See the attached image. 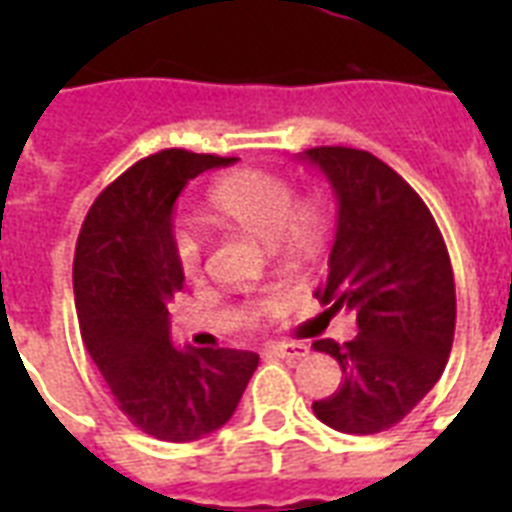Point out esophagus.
Masks as SVG:
<instances>
[{
    "instance_id": "1",
    "label": "esophagus",
    "mask_w": 512,
    "mask_h": 512,
    "mask_svg": "<svg viewBox=\"0 0 512 512\" xmlns=\"http://www.w3.org/2000/svg\"><path fill=\"white\" fill-rule=\"evenodd\" d=\"M265 353H268V356L284 358V361H297V358L308 356L311 350H308V345H303V342H281V345H268Z\"/></svg>"
}]
</instances>
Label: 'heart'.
I'll list each match as a JSON object with an SVG mask.
<instances>
[{"label":"heart","mask_w":512,"mask_h":512,"mask_svg":"<svg viewBox=\"0 0 512 512\" xmlns=\"http://www.w3.org/2000/svg\"><path fill=\"white\" fill-rule=\"evenodd\" d=\"M209 209L228 223L263 241H276V247L289 252L311 247L324 231V215L316 201H295L289 180L276 172L241 167L217 177L207 193ZM175 260L185 276H193L201 265V241L191 228L172 233ZM279 297H260L249 305V321H257L279 308Z\"/></svg>","instance_id":"heart-1"}]
</instances>
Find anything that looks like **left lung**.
<instances>
[{"instance_id":"left-lung-1","label":"left lung","mask_w":512,"mask_h":512,"mask_svg":"<svg viewBox=\"0 0 512 512\" xmlns=\"http://www.w3.org/2000/svg\"><path fill=\"white\" fill-rule=\"evenodd\" d=\"M303 159L337 199L329 276L316 297L358 324L350 342H313L345 374L313 414L340 433L372 436L404 420L444 372L457 319L452 260L420 193L382 159L348 146L308 148Z\"/></svg>"}]
</instances>
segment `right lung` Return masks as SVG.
Here are the masks:
<instances>
[{
  "label": "right lung",
  "instance_id": "obj_1",
  "mask_svg": "<svg viewBox=\"0 0 512 512\" xmlns=\"http://www.w3.org/2000/svg\"><path fill=\"white\" fill-rule=\"evenodd\" d=\"M236 156L164 148L103 188L84 217L74 297L84 348L127 420L159 441L223 428L260 364L252 350H175L170 300L183 289L172 207L188 180Z\"/></svg>",
  "mask_w": 512,
  "mask_h": 512
}]
</instances>
